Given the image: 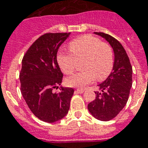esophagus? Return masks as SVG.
Instances as JSON below:
<instances>
[{"label": "esophagus", "mask_w": 148, "mask_h": 148, "mask_svg": "<svg viewBox=\"0 0 148 148\" xmlns=\"http://www.w3.org/2000/svg\"><path fill=\"white\" fill-rule=\"evenodd\" d=\"M85 91V90L84 89H77V90H75V92L77 93H82Z\"/></svg>", "instance_id": "esophagus-1"}]
</instances>
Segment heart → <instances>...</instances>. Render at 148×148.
<instances>
[{"label":"heart","mask_w":148,"mask_h":148,"mask_svg":"<svg viewBox=\"0 0 148 148\" xmlns=\"http://www.w3.org/2000/svg\"><path fill=\"white\" fill-rule=\"evenodd\" d=\"M70 53L59 52L57 62L65 74H70L75 70L77 62H82L83 69L67 77L65 82L68 86L84 88L91 83L95 77L103 80L112 71L113 51L109 44L97 37L86 35L74 39L70 43Z\"/></svg>","instance_id":"obj_1"}]
</instances>
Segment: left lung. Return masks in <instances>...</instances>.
Instances as JSON below:
<instances>
[{"instance_id":"1","label":"left lung","mask_w":148,"mask_h":148,"mask_svg":"<svg viewBox=\"0 0 148 148\" xmlns=\"http://www.w3.org/2000/svg\"><path fill=\"white\" fill-rule=\"evenodd\" d=\"M94 34L106 39L114 52V63L112 73L106 80L98 85L96 98L88 105V109L94 117L109 121L116 116L127 104L132 85V67L125 50L121 42L104 32Z\"/></svg>"}]
</instances>
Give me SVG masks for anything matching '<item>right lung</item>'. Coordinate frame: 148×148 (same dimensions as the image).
Masks as SVG:
<instances>
[{"instance_id":"obj_1","label":"right lung","mask_w":148,"mask_h":148,"mask_svg":"<svg viewBox=\"0 0 148 148\" xmlns=\"http://www.w3.org/2000/svg\"><path fill=\"white\" fill-rule=\"evenodd\" d=\"M71 33H46L35 41L24 55L20 73L21 91L28 108L39 120L53 123L68 113L74 90L58 88L63 74L57 62V52Z\"/></svg>"}]
</instances>
